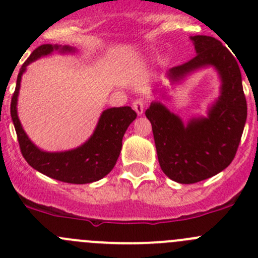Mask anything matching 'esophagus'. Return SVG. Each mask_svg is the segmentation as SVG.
Segmentation results:
<instances>
[{"label": "esophagus", "instance_id": "1", "mask_svg": "<svg viewBox=\"0 0 258 258\" xmlns=\"http://www.w3.org/2000/svg\"><path fill=\"white\" fill-rule=\"evenodd\" d=\"M133 109L136 110L137 114L142 115L144 112V109H146V101L143 99H137L133 102Z\"/></svg>", "mask_w": 258, "mask_h": 258}]
</instances>
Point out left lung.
<instances>
[{
    "instance_id": "left-lung-1",
    "label": "left lung",
    "mask_w": 258,
    "mask_h": 258,
    "mask_svg": "<svg viewBox=\"0 0 258 258\" xmlns=\"http://www.w3.org/2000/svg\"><path fill=\"white\" fill-rule=\"evenodd\" d=\"M196 55L173 67L170 77L215 66L222 77V96L207 119H194L183 125L181 119L159 102L151 104L146 116L152 124L159 166L164 175L180 183L207 180L227 168L234 159L247 119V101L241 70L233 54L218 39L191 38Z\"/></svg>"
}]
</instances>
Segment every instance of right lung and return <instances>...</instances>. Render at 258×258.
I'll use <instances>...</instances> for the list:
<instances>
[{
	"label": "right lung",
	"instance_id": "add662e5",
	"mask_svg": "<svg viewBox=\"0 0 258 258\" xmlns=\"http://www.w3.org/2000/svg\"><path fill=\"white\" fill-rule=\"evenodd\" d=\"M58 45L44 44L38 46L24 62L17 75L16 88L11 99V117L16 131L20 151L25 161L39 172L67 183H90L105 177L114 168L117 161L125 131L136 120L137 112L131 106L112 107L102 112L94 136L82 147L62 153H46L36 148L21 127L16 111V102L20 90L21 75L26 66L41 55H46ZM63 50H72L70 46Z\"/></svg>",
	"mask_w": 258,
	"mask_h": 258
}]
</instances>
